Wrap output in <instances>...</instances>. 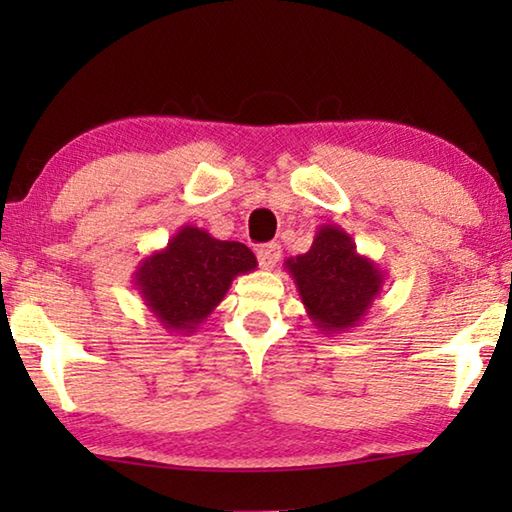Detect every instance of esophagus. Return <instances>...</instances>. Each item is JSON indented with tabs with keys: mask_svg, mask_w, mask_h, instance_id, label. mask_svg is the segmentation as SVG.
Segmentation results:
<instances>
[{
	"mask_svg": "<svg viewBox=\"0 0 512 512\" xmlns=\"http://www.w3.org/2000/svg\"><path fill=\"white\" fill-rule=\"evenodd\" d=\"M280 255H282V248L280 244H264L259 246L257 250V259H259V266L264 268V271H271V268H275V264L280 262Z\"/></svg>",
	"mask_w": 512,
	"mask_h": 512,
	"instance_id": "obj_1",
	"label": "esophagus"
}]
</instances>
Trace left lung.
<instances>
[{
    "mask_svg": "<svg viewBox=\"0 0 512 512\" xmlns=\"http://www.w3.org/2000/svg\"><path fill=\"white\" fill-rule=\"evenodd\" d=\"M284 268L293 277L311 323L323 334H343L357 327L386 282L384 271L361 255L336 223L320 225L307 253L289 257Z\"/></svg>",
    "mask_w": 512,
    "mask_h": 512,
    "instance_id": "8db88e82",
    "label": "left lung"
}]
</instances>
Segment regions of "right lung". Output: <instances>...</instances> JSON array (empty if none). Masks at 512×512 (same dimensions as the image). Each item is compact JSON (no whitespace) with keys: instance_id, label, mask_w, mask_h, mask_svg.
Returning a JSON list of instances; mask_svg holds the SVG:
<instances>
[{"instance_id":"right-lung-1","label":"right lung","mask_w":512,"mask_h":512,"mask_svg":"<svg viewBox=\"0 0 512 512\" xmlns=\"http://www.w3.org/2000/svg\"><path fill=\"white\" fill-rule=\"evenodd\" d=\"M255 268L248 246L183 225L167 246L142 259L133 284L167 332L189 336L225 298L232 280Z\"/></svg>"}]
</instances>
